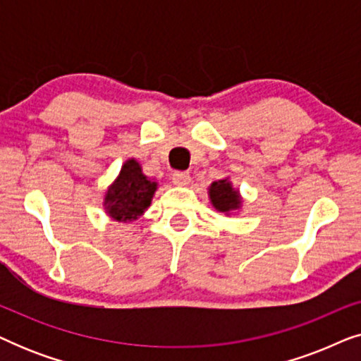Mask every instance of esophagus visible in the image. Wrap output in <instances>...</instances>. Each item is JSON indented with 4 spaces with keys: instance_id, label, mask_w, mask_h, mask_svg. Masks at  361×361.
Returning a JSON list of instances; mask_svg holds the SVG:
<instances>
[{
    "instance_id": "34e87169",
    "label": "esophagus",
    "mask_w": 361,
    "mask_h": 361,
    "mask_svg": "<svg viewBox=\"0 0 361 361\" xmlns=\"http://www.w3.org/2000/svg\"><path fill=\"white\" fill-rule=\"evenodd\" d=\"M172 182H174L176 185H180V187L189 185L190 174H189V172H185V171H176L174 174H172Z\"/></svg>"
}]
</instances>
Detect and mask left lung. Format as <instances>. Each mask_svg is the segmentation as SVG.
<instances>
[{
  "label": "left lung",
  "instance_id": "8db88e82",
  "mask_svg": "<svg viewBox=\"0 0 361 361\" xmlns=\"http://www.w3.org/2000/svg\"><path fill=\"white\" fill-rule=\"evenodd\" d=\"M209 197L212 205L215 207V210L221 212V214L225 215H230L231 212L240 210L241 204H243L240 190L231 185L228 177H226V179L212 182L209 187Z\"/></svg>",
  "mask_w": 361,
  "mask_h": 361
}]
</instances>
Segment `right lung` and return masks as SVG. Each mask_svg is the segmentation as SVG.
Here are the masks:
<instances>
[{
    "instance_id": "right-lung-1",
    "label": "right lung",
    "mask_w": 361,
    "mask_h": 361,
    "mask_svg": "<svg viewBox=\"0 0 361 361\" xmlns=\"http://www.w3.org/2000/svg\"><path fill=\"white\" fill-rule=\"evenodd\" d=\"M157 190V182L142 174L136 159H128L121 166L120 174L105 192L103 207L111 220L135 221L149 209Z\"/></svg>"
}]
</instances>
